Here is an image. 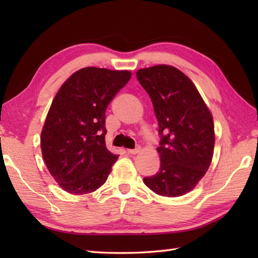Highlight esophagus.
Instances as JSON below:
<instances>
[{
  "instance_id": "1",
  "label": "esophagus",
  "mask_w": 258,
  "mask_h": 258,
  "mask_svg": "<svg viewBox=\"0 0 258 258\" xmlns=\"http://www.w3.org/2000/svg\"><path fill=\"white\" fill-rule=\"evenodd\" d=\"M140 152H141V147H136V149H134V150H127L128 154H132V155L138 154V153H140Z\"/></svg>"
}]
</instances>
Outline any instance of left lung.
<instances>
[{"label": "left lung", "instance_id": "8db88e82", "mask_svg": "<svg viewBox=\"0 0 258 258\" xmlns=\"http://www.w3.org/2000/svg\"><path fill=\"white\" fill-rule=\"evenodd\" d=\"M136 78L151 97L161 135L160 171L143 182L161 196H182L199 184L212 163V113L188 76L172 65L141 69Z\"/></svg>", "mask_w": 258, "mask_h": 258}]
</instances>
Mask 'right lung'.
<instances>
[{"label": "right lung", "mask_w": 258, "mask_h": 258, "mask_svg": "<svg viewBox=\"0 0 258 258\" xmlns=\"http://www.w3.org/2000/svg\"><path fill=\"white\" fill-rule=\"evenodd\" d=\"M130 71L84 68L59 87L41 133L43 160L59 187L92 193L106 182L117 155L105 145V111Z\"/></svg>", "instance_id": "right-lung-1"}]
</instances>
